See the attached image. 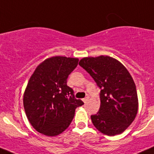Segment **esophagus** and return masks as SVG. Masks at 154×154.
I'll return each mask as SVG.
<instances>
[{"instance_id": "34e87169", "label": "esophagus", "mask_w": 154, "mask_h": 154, "mask_svg": "<svg viewBox=\"0 0 154 154\" xmlns=\"http://www.w3.org/2000/svg\"><path fill=\"white\" fill-rule=\"evenodd\" d=\"M88 100H89V98L88 97H85V98H84V99H83V101H84V103H87V101H88Z\"/></svg>"}]
</instances>
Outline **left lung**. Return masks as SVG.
Here are the masks:
<instances>
[{
  "label": "left lung",
  "instance_id": "left-lung-1",
  "mask_svg": "<svg viewBox=\"0 0 154 154\" xmlns=\"http://www.w3.org/2000/svg\"><path fill=\"white\" fill-rule=\"evenodd\" d=\"M79 65L100 87V106L91 115L94 127L107 136L124 132L138 110V98L132 77L120 61L108 56L84 57Z\"/></svg>",
  "mask_w": 154,
  "mask_h": 154
}]
</instances>
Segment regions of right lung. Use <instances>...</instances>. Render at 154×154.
<instances>
[{"mask_svg":"<svg viewBox=\"0 0 154 154\" xmlns=\"http://www.w3.org/2000/svg\"><path fill=\"white\" fill-rule=\"evenodd\" d=\"M78 61L77 58L50 57L30 77L23 94V107L30 124L41 134L48 137L61 134L71 123L76 108L84 104L67 85Z\"/></svg>","mask_w":154,"mask_h":154,"instance_id":"obj_1","label":"right lung"}]
</instances>
